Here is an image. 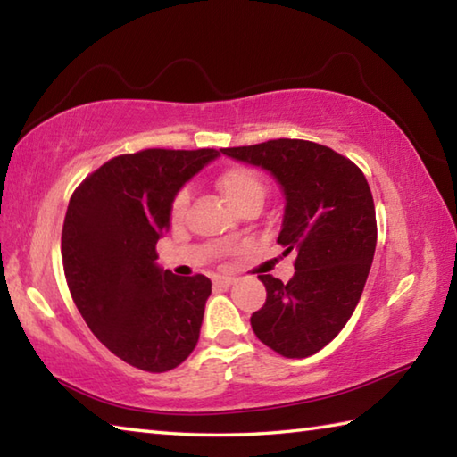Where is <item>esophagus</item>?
<instances>
[{"mask_svg":"<svg viewBox=\"0 0 457 457\" xmlns=\"http://www.w3.org/2000/svg\"><path fill=\"white\" fill-rule=\"evenodd\" d=\"M234 281H236V278H231V276H215L213 278V284L221 286V287H229Z\"/></svg>","mask_w":457,"mask_h":457,"instance_id":"esophagus-1","label":"esophagus"}]
</instances>
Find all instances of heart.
Here are the masks:
<instances>
[{
  "instance_id": "obj_1",
  "label": "heart",
  "mask_w": 457,
  "mask_h": 457,
  "mask_svg": "<svg viewBox=\"0 0 457 457\" xmlns=\"http://www.w3.org/2000/svg\"><path fill=\"white\" fill-rule=\"evenodd\" d=\"M215 187L220 189L221 195L226 197L236 210H239V207L245 205L247 202H262L265 194V181L262 178V173L253 168H247V165H228V168H223L218 173V178H215ZM187 205L189 192L187 187H181L171 200V220L179 221L184 218Z\"/></svg>"
}]
</instances>
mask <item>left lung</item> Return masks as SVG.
<instances>
[{
  "instance_id": "1",
  "label": "left lung",
  "mask_w": 457,
  "mask_h": 457,
  "mask_svg": "<svg viewBox=\"0 0 457 457\" xmlns=\"http://www.w3.org/2000/svg\"><path fill=\"white\" fill-rule=\"evenodd\" d=\"M279 181L286 212L278 244L295 252L294 278L262 273L265 303L252 315L262 344L284 358H308L328 345L358 305L378 242L376 207L363 171L331 147L305 139L223 147Z\"/></svg>"
}]
</instances>
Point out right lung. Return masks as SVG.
Masks as SVG:
<instances>
[{
	"label": "right lung",
	"mask_w": 457,
	"mask_h": 457,
	"mask_svg": "<svg viewBox=\"0 0 457 457\" xmlns=\"http://www.w3.org/2000/svg\"><path fill=\"white\" fill-rule=\"evenodd\" d=\"M218 149H142L112 157L73 192L62 260L81 318L107 350L137 370L178 368L200 339L212 281L155 263L171 200Z\"/></svg>",
	"instance_id": "add662e5"
}]
</instances>
